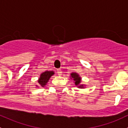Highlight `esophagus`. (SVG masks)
Wrapping results in <instances>:
<instances>
[{"instance_id":"obj_1","label":"esophagus","mask_w":128,"mask_h":128,"mask_svg":"<svg viewBox=\"0 0 128 128\" xmlns=\"http://www.w3.org/2000/svg\"><path fill=\"white\" fill-rule=\"evenodd\" d=\"M57 73H58V75H61L62 74V71L60 69H57Z\"/></svg>"}]
</instances>
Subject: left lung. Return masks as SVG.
<instances>
[{"instance_id":"1","label":"left lung","mask_w":128,"mask_h":128,"mask_svg":"<svg viewBox=\"0 0 128 128\" xmlns=\"http://www.w3.org/2000/svg\"><path fill=\"white\" fill-rule=\"evenodd\" d=\"M71 77L73 78V80L75 81L76 86L79 85L80 83V81H81V78H80V77L79 76V75L77 74L76 73H75V72H72V73H71ZM79 87H83V85H80V86H79Z\"/></svg>"}]
</instances>
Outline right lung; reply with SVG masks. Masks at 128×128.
I'll use <instances>...</instances> for the list:
<instances>
[{
    "instance_id": "obj_1",
    "label": "right lung",
    "mask_w": 128,
    "mask_h": 128,
    "mask_svg": "<svg viewBox=\"0 0 128 128\" xmlns=\"http://www.w3.org/2000/svg\"><path fill=\"white\" fill-rule=\"evenodd\" d=\"M54 74V71H46L45 72H42L41 76H40V78L38 80V83L42 87H43L44 86H45L50 77Z\"/></svg>"
}]
</instances>
